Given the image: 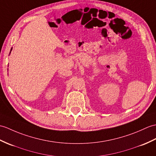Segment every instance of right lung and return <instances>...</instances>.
<instances>
[{"instance_id":"1","label":"right lung","mask_w":156,"mask_h":156,"mask_svg":"<svg viewBox=\"0 0 156 156\" xmlns=\"http://www.w3.org/2000/svg\"><path fill=\"white\" fill-rule=\"evenodd\" d=\"M12 48H11V50H10V52H11V51H12Z\"/></svg>"}]
</instances>
